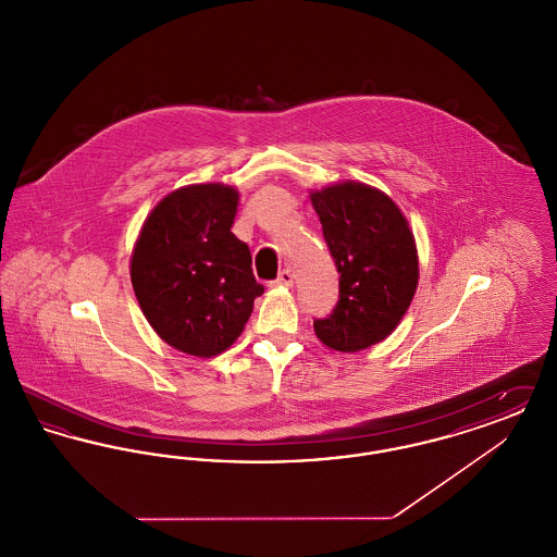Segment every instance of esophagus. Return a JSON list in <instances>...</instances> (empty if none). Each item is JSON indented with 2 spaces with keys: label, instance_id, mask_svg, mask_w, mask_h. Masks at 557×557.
Returning a JSON list of instances; mask_svg holds the SVG:
<instances>
[{
  "label": "esophagus",
  "instance_id": "1",
  "mask_svg": "<svg viewBox=\"0 0 557 557\" xmlns=\"http://www.w3.org/2000/svg\"><path fill=\"white\" fill-rule=\"evenodd\" d=\"M292 284H294V275H292L290 269H284V271L280 273V277L275 280V286H282V288H290Z\"/></svg>",
  "mask_w": 557,
  "mask_h": 557
}]
</instances>
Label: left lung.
Instances as JSON below:
<instances>
[{
  "instance_id": "left-lung-1",
  "label": "left lung",
  "mask_w": 557,
  "mask_h": 557,
  "mask_svg": "<svg viewBox=\"0 0 557 557\" xmlns=\"http://www.w3.org/2000/svg\"><path fill=\"white\" fill-rule=\"evenodd\" d=\"M323 238L341 273V298L330 318L315 319L330 350L357 352L388 338L407 313L420 280L418 246L395 200L361 182L313 189Z\"/></svg>"
}]
</instances>
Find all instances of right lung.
Segmentation results:
<instances>
[{"label":"right lung","instance_id":"1","mask_svg":"<svg viewBox=\"0 0 557 557\" xmlns=\"http://www.w3.org/2000/svg\"><path fill=\"white\" fill-rule=\"evenodd\" d=\"M239 191L227 184L173 189L146 216L133 246V292L173 348L209 359L238 341L263 286L248 246L232 234Z\"/></svg>","mask_w":557,"mask_h":557}]
</instances>
